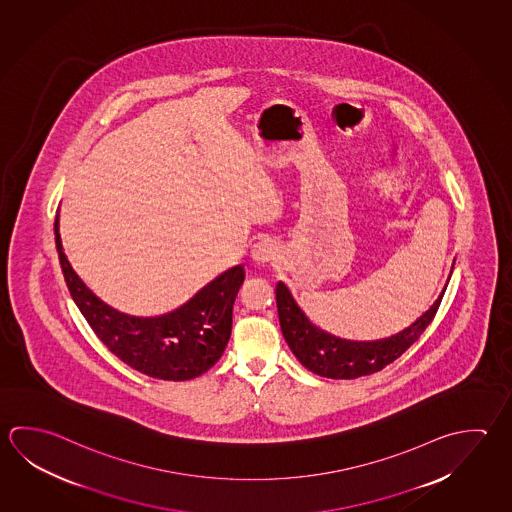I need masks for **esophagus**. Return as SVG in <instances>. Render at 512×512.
<instances>
[{
    "instance_id": "obj_1",
    "label": "esophagus",
    "mask_w": 512,
    "mask_h": 512,
    "mask_svg": "<svg viewBox=\"0 0 512 512\" xmlns=\"http://www.w3.org/2000/svg\"><path fill=\"white\" fill-rule=\"evenodd\" d=\"M276 256H278V254L270 247L269 243H260V245H256L254 251H252V260L256 261V265H261V267L274 263Z\"/></svg>"
}]
</instances>
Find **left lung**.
Here are the masks:
<instances>
[{
  "instance_id": "8db88e82",
  "label": "left lung",
  "mask_w": 512,
  "mask_h": 512,
  "mask_svg": "<svg viewBox=\"0 0 512 512\" xmlns=\"http://www.w3.org/2000/svg\"><path fill=\"white\" fill-rule=\"evenodd\" d=\"M440 301L442 296L424 317H420L415 325L402 334L363 343L337 339L310 325L290 296L289 289L283 283H278L276 287L279 325L292 354L298 357L299 363L307 370L326 379H357L379 372L384 366L399 359L433 321Z\"/></svg>"
}]
</instances>
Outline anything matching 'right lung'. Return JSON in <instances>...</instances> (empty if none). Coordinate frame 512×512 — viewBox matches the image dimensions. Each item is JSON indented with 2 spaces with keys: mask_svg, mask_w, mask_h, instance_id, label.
Here are the masks:
<instances>
[{
  "mask_svg": "<svg viewBox=\"0 0 512 512\" xmlns=\"http://www.w3.org/2000/svg\"><path fill=\"white\" fill-rule=\"evenodd\" d=\"M56 245L75 305L122 363L153 379L187 381L207 372L222 357L233 328L234 299L245 278L242 267L227 270L177 312L131 317L104 305L86 289L66 260L57 220Z\"/></svg>",
  "mask_w": 512,
  "mask_h": 512,
  "instance_id": "obj_1",
  "label": "right lung"
}]
</instances>
